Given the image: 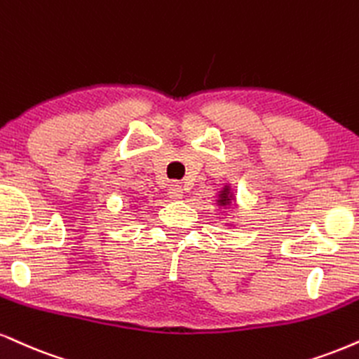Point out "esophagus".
I'll return each instance as SVG.
<instances>
[{
  "instance_id": "obj_1",
  "label": "esophagus",
  "mask_w": 359,
  "mask_h": 359,
  "mask_svg": "<svg viewBox=\"0 0 359 359\" xmlns=\"http://www.w3.org/2000/svg\"><path fill=\"white\" fill-rule=\"evenodd\" d=\"M184 191H182V185L179 182H172L170 187H168V197L170 198H182Z\"/></svg>"
}]
</instances>
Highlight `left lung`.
Masks as SVG:
<instances>
[{
	"label": "left lung",
	"instance_id": "left-lung-1",
	"mask_svg": "<svg viewBox=\"0 0 359 359\" xmlns=\"http://www.w3.org/2000/svg\"><path fill=\"white\" fill-rule=\"evenodd\" d=\"M227 201H229V198H227L226 194H222V198H221V201H219V202H221V204H226Z\"/></svg>",
	"mask_w": 359,
	"mask_h": 359
}]
</instances>
